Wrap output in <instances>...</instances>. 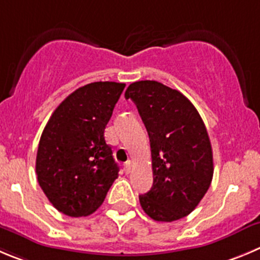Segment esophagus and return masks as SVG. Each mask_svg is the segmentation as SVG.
Masks as SVG:
<instances>
[{
  "label": "esophagus",
  "instance_id": "obj_1",
  "mask_svg": "<svg viewBox=\"0 0 260 260\" xmlns=\"http://www.w3.org/2000/svg\"><path fill=\"white\" fill-rule=\"evenodd\" d=\"M131 171H132V161L129 160V161H127V163L124 164V172L128 174L131 173Z\"/></svg>",
  "mask_w": 260,
  "mask_h": 260
}]
</instances>
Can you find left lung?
<instances>
[{
  "mask_svg": "<svg viewBox=\"0 0 260 260\" xmlns=\"http://www.w3.org/2000/svg\"><path fill=\"white\" fill-rule=\"evenodd\" d=\"M125 99L136 104L150 138L154 183L140 195L144 212L157 222L190 214L213 178V151L200 114L187 97L156 81L129 84Z\"/></svg>",
  "mask_w": 260,
  "mask_h": 260,
  "instance_id": "8db88e82",
  "label": "left lung"
}]
</instances>
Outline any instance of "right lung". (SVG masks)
I'll return each instance as SVG.
<instances>
[{
  "label": "right lung",
  "mask_w": 260,
  "mask_h": 260,
  "mask_svg": "<svg viewBox=\"0 0 260 260\" xmlns=\"http://www.w3.org/2000/svg\"><path fill=\"white\" fill-rule=\"evenodd\" d=\"M124 87L93 82L75 89L43 129L36 159L38 183L65 215L92 214L118 178L119 167L104 132Z\"/></svg>",
  "instance_id": "add662e5"
}]
</instances>
